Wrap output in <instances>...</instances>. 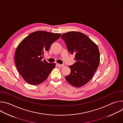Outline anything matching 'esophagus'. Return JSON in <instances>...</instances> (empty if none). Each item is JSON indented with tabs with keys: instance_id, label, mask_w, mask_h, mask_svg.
<instances>
[{
	"instance_id": "esophagus-1",
	"label": "esophagus",
	"mask_w": 123,
	"mask_h": 123,
	"mask_svg": "<svg viewBox=\"0 0 123 123\" xmlns=\"http://www.w3.org/2000/svg\"><path fill=\"white\" fill-rule=\"evenodd\" d=\"M57 65H58V66H59V67H63L65 66V65H64V64H58Z\"/></svg>"
}]
</instances>
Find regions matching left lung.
<instances>
[{
	"label": "left lung",
	"mask_w": 123,
	"mask_h": 123,
	"mask_svg": "<svg viewBox=\"0 0 123 123\" xmlns=\"http://www.w3.org/2000/svg\"><path fill=\"white\" fill-rule=\"evenodd\" d=\"M69 54L75 55L76 62L68 66L71 73L65 76L67 82L75 87L88 83L94 75L100 62V52L97 45L85 34L69 31L62 35Z\"/></svg>",
	"instance_id": "8db88e82"
}]
</instances>
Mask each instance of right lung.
I'll return each instance as SVG.
<instances>
[{"mask_svg": "<svg viewBox=\"0 0 123 123\" xmlns=\"http://www.w3.org/2000/svg\"><path fill=\"white\" fill-rule=\"evenodd\" d=\"M61 34L36 31L30 33L17 46L14 55L15 64L19 74L28 84H41L55 68V63H49L42 59L44 54L60 38Z\"/></svg>", "mask_w": 123, "mask_h": 123, "instance_id": "obj_1", "label": "right lung"}]
</instances>
